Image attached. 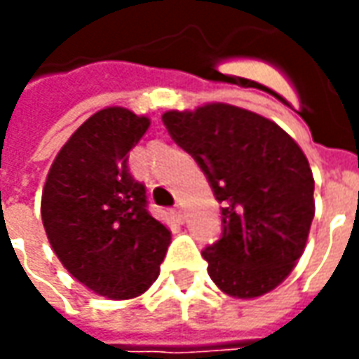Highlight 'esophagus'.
I'll use <instances>...</instances> for the list:
<instances>
[{
	"mask_svg": "<svg viewBox=\"0 0 359 359\" xmlns=\"http://www.w3.org/2000/svg\"><path fill=\"white\" fill-rule=\"evenodd\" d=\"M172 215H175V219H177L179 223H182V221H184V211H182V208H180V205H175V208H172Z\"/></svg>",
	"mask_w": 359,
	"mask_h": 359,
	"instance_id": "1",
	"label": "esophagus"
}]
</instances>
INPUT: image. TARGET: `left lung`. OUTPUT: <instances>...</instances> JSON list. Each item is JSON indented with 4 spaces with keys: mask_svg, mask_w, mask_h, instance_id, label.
Segmentation results:
<instances>
[{
    "mask_svg": "<svg viewBox=\"0 0 359 359\" xmlns=\"http://www.w3.org/2000/svg\"><path fill=\"white\" fill-rule=\"evenodd\" d=\"M161 118L221 203V238L202 252L211 280L234 298L264 296L290 275L308 242L316 215L308 157L277 123L229 103Z\"/></svg>",
    "mask_w": 359,
    "mask_h": 359,
    "instance_id": "1",
    "label": "left lung"
}]
</instances>
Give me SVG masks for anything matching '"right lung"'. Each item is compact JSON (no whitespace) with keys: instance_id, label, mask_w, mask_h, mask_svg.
Returning a JSON list of instances; mask_svg holds the SVG:
<instances>
[{"instance_id":"obj_1","label":"right lung","mask_w":359,"mask_h":359,"mask_svg":"<svg viewBox=\"0 0 359 359\" xmlns=\"http://www.w3.org/2000/svg\"><path fill=\"white\" fill-rule=\"evenodd\" d=\"M148 126L125 107L97 111L67 140L43 184L42 223L55 256L111 300L146 292L171 244L148 211L146 187L128 171V151Z\"/></svg>"}]
</instances>
